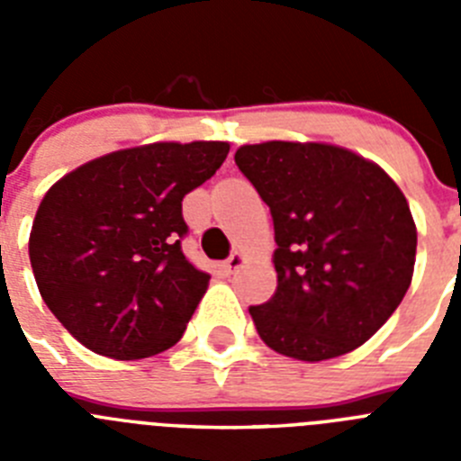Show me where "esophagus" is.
<instances>
[{
    "instance_id": "esophagus-1",
    "label": "esophagus",
    "mask_w": 461,
    "mask_h": 461,
    "mask_svg": "<svg viewBox=\"0 0 461 461\" xmlns=\"http://www.w3.org/2000/svg\"><path fill=\"white\" fill-rule=\"evenodd\" d=\"M242 263H244V256L242 254H230L226 260H223V270H226L228 275H230V272L240 270V267H242Z\"/></svg>"
}]
</instances>
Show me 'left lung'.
<instances>
[{
    "label": "left lung",
    "mask_w": 461,
    "mask_h": 461,
    "mask_svg": "<svg viewBox=\"0 0 461 461\" xmlns=\"http://www.w3.org/2000/svg\"><path fill=\"white\" fill-rule=\"evenodd\" d=\"M235 164L270 207L276 291L249 307L260 339L319 362L362 346L411 286L418 233L376 164L323 142H260Z\"/></svg>",
    "instance_id": "left-lung-1"
}]
</instances>
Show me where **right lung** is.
<instances>
[{
  "mask_svg": "<svg viewBox=\"0 0 461 461\" xmlns=\"http://www.w3.org/2000/svg\"><path fill=\"white\" fill-rule=\"evenodd\" d=\"M228 149H122L64 175L41 201L32 270L43 303L89 351L138 360L182 339L210 281L182 251V198L217 173Z\"/></svg>",
  "mask_w": 461,
  "mask_h": 461,
  "instance_id": "right-lung-1",
  "label": "right lung"
}]
</instances>
